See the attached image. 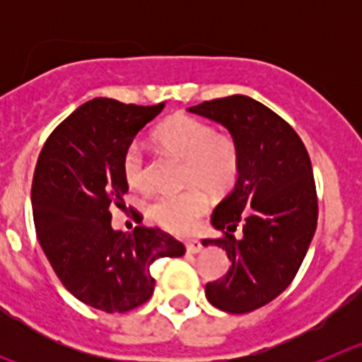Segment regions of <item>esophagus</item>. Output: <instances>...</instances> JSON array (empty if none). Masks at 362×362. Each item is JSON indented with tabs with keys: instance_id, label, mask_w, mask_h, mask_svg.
I'll use <instances>...</instances> for the list:
<instances>
[{
	"instance_id": "obj_1",
	"label": "esophagus",
	"mask_w": 362,
	"mask_h": 362,
	"mask_svg": "<svg viewBox=\"0 0 362 362\" xmlns=\"http://www.w3.org/2000/svg\"><path fill=\"white\" fill-rule=\"evenodd\" d=\"M187 252L188 254H199L201 248H203V245H201L199 241H187Z\"/></svg>"
}]
</instances>
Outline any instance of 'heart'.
Segmentation results:
<instances>
[{
    "label": "heart",
    "mask_w": 362,
    "mask_h": 362,
    "mask_svg": "<svg viewBox=\"0 0 362 362\" xmlns=\"http://www.w3.org/2000/svg\"><path fill=\"white\" fill-rule=\"evenodd\" d=\"M153 139L174 158L185 161L187 190L161 194L150 204L148 214L172 233H188L209 210V196L228 194L241 175V146L230 132H216L212 124L187 114H175L153 130ZM121 170L130 188L148 190L150 168L137 143L124 148Z\"/></svg>",
    "instance_id": "heart-1"
}]
</instances>
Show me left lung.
Masks as SVG:
<instances>
[{"mask_svg": "<svg viewBox=\"0 0 362 362\" xmlns=\"http://www.w3.org/2000/svg\"><path fill=\"white\" fill-rule=\"evenodd\" d=\"M192 114L225 124L241 146V175L217 204L212 223L223 235L204 239L228 255L225 277L204 286L206 299L228 313H248L288 288L317 228V190L299 134L248 95L203 101ZM243 235H233L237 226Z\"/></svg>", "mask_w": 362, "mask_h": 362, "instance_id": "8db88e82", "label": "left lung"}]
</instances>
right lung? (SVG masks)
<instances>
[{"label": "right lung", "mask_w": 362, "mask_h": 362, "mask_svg": "<svg viewBox=\"0 0 362 362\" xmlns=\"http://www.w3.org/2000/svg\"><path fill=\"white\" fill-rule=\"evenodd\" d=\"M163 107L108 98L81 105L47 137L32 177L36 235L50 267L74 297L107 313L145 305L156 286L150 267L185 254L158 226L110 225V206L123 209L129 192L121 156Z\"/></svg>", "instance_id": "1"}]
</instances>
